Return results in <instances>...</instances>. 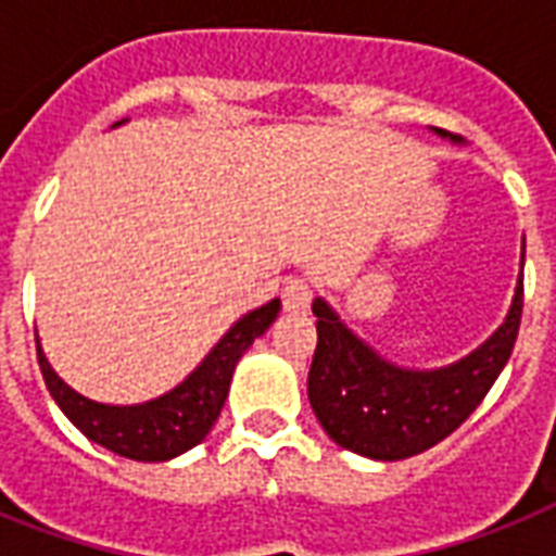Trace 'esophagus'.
Listing matches in <instances>:
<instances>
[{
  "mask_svg": "<svg viewBox=\"0 0 556 556\" xmlns=\"http://www.w3.org/2000/svg\"><path fill=\"white\" fill-rule=\"evenodd\" d=\"M279 296H282V305L288 312H305L312 305V286L303 277H286V282L279 288Z\"/></svg>",
  "mask_w": 556,
  "mask_h": 556,
  "instance_id": "1",
  "label": "esophagus"
}]
</instances>
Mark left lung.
<instances>
[{
  "label": "left lung",
  "mask_w": 556,
  "mask_h": 556,
  "mask_svg": "<svg viewBox=\"0 0 556 556\" xmlns=\"http://www.w3.org/2000/svg\"><path fill=\"white\" fill-rule=\"evenodd\" d=\"M447 138L444 129H435ZM317 349L308 369V401L340 447L361 456L397 462L447 439L482 404L508 364L522 320V279L508 320L473 355L435 371L389 364L314 300Z\"/></svg>",
  "instance_id": "obj_1"
}]
</instances>
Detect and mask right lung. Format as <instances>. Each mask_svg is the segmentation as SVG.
I'll return each mask as SVG.
<instances>
[{"label": "right lung", "mask_w": 556, "mask_h": 556, "mask_svg": "<svg viewBox=\"0 0 556 556\" xmlns=\"http://www.w3.org/2000/svg\"><path fill=\"white\" fill-rule=\"evenodd\" d=\"M277 312L279 300H270L256 312L244 314L185 383L147 404L109 406L83 397L56 378L37 340L39 371L56 406L86 439L135 462H167L204 441L225 406L239 357L248 352L253 340L265 334Z\"/></svg>", "instance_id": "right-lung-1"}]
</instances>
